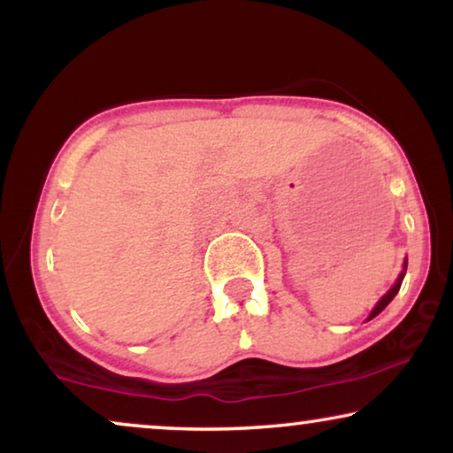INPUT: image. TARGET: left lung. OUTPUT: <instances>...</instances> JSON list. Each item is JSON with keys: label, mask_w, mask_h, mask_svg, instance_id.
<instances>
[{"label": "left lung", "mask_w": 453, "mask_h": 453, "mask_svg": "<svg viewBox=\"0 0 453 453\" xmlns=\"http://www.w3.org/2000/svg\"><path fill=\"white\" fill-rule=\"evenodd\" d=\"M406 265H408V262H404V270H402V272H400L398 280H395V284H394V287H392V288H389V290H388V293H386V295H383L380 301H377V305L373 307V311H371V315H369V319H373V318H375V315H380V313L383 311V309H386V307L389 305V301H392V299H394V296H395V295H398V290H400V287H402V280H404V274H406Z\"/></svg>", "instance_id": "left-lung-1"}]
</instances>
